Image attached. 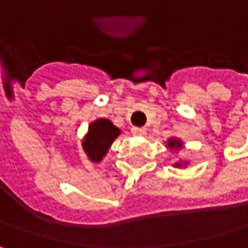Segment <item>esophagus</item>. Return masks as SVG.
<instances>
[{
  "label": "esophagus",
  "instance_id": "1",
  "mask_svg": "<svg viewBox=\"0 0 248 248\" xmlns=\"http://www.w3.org/2000/svg\"><path fill=\"white\" fill-rule=\"evenodd\" d=\"M131 134L137 136V137H143L146 134V128L144 127H133L131 128Z\"/></svg>",
  "mask_w": 248,
  "mask_h": 248
}]
</instances>
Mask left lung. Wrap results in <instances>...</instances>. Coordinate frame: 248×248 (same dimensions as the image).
<instances>
[{
	"mask_svg": "<svg viewBox=\"0 0 248 248\" xmlns=\"http://www.w3.org/2000/svg\"><path fill=\"white\" fill-rule=\"evenodd\" d=\"M167 147H168L170 150H181V149L184 147V144H183V141H181L180 139L171 137V139L167 140ZM187 164H188L187 161H184V162H175L174 167H175V168H186Z\"/></svg>",
	"mask_w": 248,
	"mask_h": 248,
	"instance_id": "obj_1",
	"label": "left lung"
}]
</instances>
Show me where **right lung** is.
<instances>
[{"label":"right lung","instance_id":"add662e5","mask_svg":"<svg viewBox=\"0 0 248 248\" xmlns=\"http://www.w3.org/2000/svg\"><path fill=\"white\" fill-rule=\"evenodd\" d=\"M120 133L121 130L107 118H98L90 123L89 130L81 141L86 156L92 162H101Z\"/></svg>","mask_w":248,"mask_h":248}]
</instances>
